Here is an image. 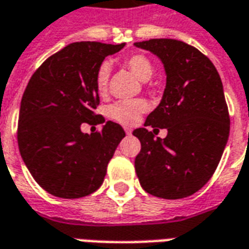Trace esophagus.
<instances>
[{
  "label": "esophagus",
  "instance_id": "34e87169",
  "mask_svg": "<svg viewBox=\"0 0 249 249\" xmlns=\"http://www.w3.org/2000/svg\"><path fill=\"white\" fill-rule=\"evenodd\" d=\"M125 133L126 135H132V129L130 128H125Z\"/></svg>",
  "mask_w": 249,
  "mask_h": 249
}]
</instances>
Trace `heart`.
Instances as JSON below:
<instances>
[{
  "mask_svg": "<svg viewBox=\"0 0 249 249\" xmlns=\"http://www.w3.org/2000/svg\"><path fill=\"white\" fill-rule=\"evenodd\" d=\"M124 65L129 69L141 81H148L153 76V64L142 53H133L124 58ZM109 65L107 62H103L98 66L94 76V85L100 94H104L108 89L109 82ZM146 110V104L144 100L136 98V100H123L116 101L112 105H109L107 113L112 120L117 121L123 125H135L140 116Z\"/></svg>",
  "mask_w": 249,
  "mask_h": 249,
  "instance_id": "heart-1",
  "label": "heart"
}]
</instances>
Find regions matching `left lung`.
<instances>
[{"label":"left lung","instance_id":"left-lung-1","mask_svg":"<svg viewBox=\"0 0 249 249\" xmlns=\"http://www.w3.org/2000/svg\"><path fill=\"white\" fill-rule=\"evenodd\" d=\"M135 45L160 57L167 73L161 103L144 128L133 130L141 142L137 178L156 197H187L212 178L230 136L223 84L208 57L183 41L152 38ZM148 126L167 127V137L155 141Z\"/></svg>","mask_w":249,"mask_h":249}]
</instances>
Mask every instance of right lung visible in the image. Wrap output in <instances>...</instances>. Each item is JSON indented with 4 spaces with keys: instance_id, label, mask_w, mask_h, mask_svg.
Returning a JSON list of instances; mask_svg holds the SVG:
<instances>
[{
    "instance_id": "obj_1",
    "label": "right lung",
    "mask_w": 249,
    "mask_h": 249,
    "mask_svg": "<svg viewBox=\"0 0 249 249\" xmlns=\"http://www.w3.org/2000/svg\"><path fill=\"white\" fill-rule=\"evenodd\" d=\"M124 45L73 42L48 57L30 77L21 100L17 141L33 178L53 196L84 197L103 184L125 132L94 113L100 104L94 76L104 58ZM84 122L104 126L88 135L81 132Z\"/></svg>"
}]
</instances>
